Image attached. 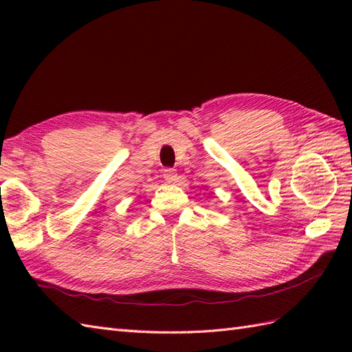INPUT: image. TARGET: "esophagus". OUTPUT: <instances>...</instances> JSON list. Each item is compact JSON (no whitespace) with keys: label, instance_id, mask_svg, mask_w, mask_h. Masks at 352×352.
I'll use <instances>...</instances> for the list:
<instances>
[{"label":"esophagus","instance_id":"1","mask_svg":"<svg viewBox=\"0 0 352 352\" xmlns=\"http://www.w3.org/2000/svg\"><path fill=\"white\" fill-rule=\"evenodd\" d=\"M163 178L166 182H169V183H175V180L178 178L177 170L172 169V168H166V169L163 170Z\"/></svg>","mask_w":352,"mask_h":352}]
</instances>
